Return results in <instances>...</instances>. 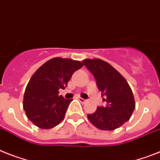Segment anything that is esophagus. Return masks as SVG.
<instances>
[{
    "label": "esophagus",
    "instance_id": "esophagus-1",
    "mask_svg": "<svg viewBox=\"0 0 160 160\" xmlns=\"http://www.w3.org/2000/svg\"><path fill=\"white\" fill-rule=\"evenodd\" d=\"M78 100L80 101V102L81 103H85L87 102V100H85V99H84V98H80V97H79V98H78Z\"/></svg>",
    "mask_w": 160,
    "mask_h": 160
}]
</instances>
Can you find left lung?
Instances as JSON below:
<instances>
[{
	"instance_id": "obj_1",
	"label": "left lung",
	"mask_w": 160,
	"mask_h": 160,
	"mask_svg": "<svg viewBox=\"0 0 160 160\" xmlns=\"http://www.w3.org/2000/svg\"><path fill=\"white\" fill-rule=\"evenodd\" d=\"M94 76L97 85L104 97L107 107H98L88 119L96 128L111 131L119 128L129 120L134 109L133 93L127 80L108 62L98 58L83 60Z\"/></svg>"
}]
</instances>
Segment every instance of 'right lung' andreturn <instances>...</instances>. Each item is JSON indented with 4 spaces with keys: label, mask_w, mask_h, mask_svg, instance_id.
Segmentation results:
<instances>
[{
    "label": "right lung",
    "mask_w": 160,
    "mask_h": 160,
    "mask_svg": "<svg viewBox=\"0 0 160 160\" xmlns=\"http://www.w3.org/2000/svg\"><path fill=\"white\" fill-rule=\"evenodd\" d=\"M83 66L81 62L62 58H53L41 66L24 92L22 105L28 119L43 129L58 125L72 101L58 95V90L67 87L72 74Z\"/></svg>",
    "instance_id": "1"
}]
</instances>
